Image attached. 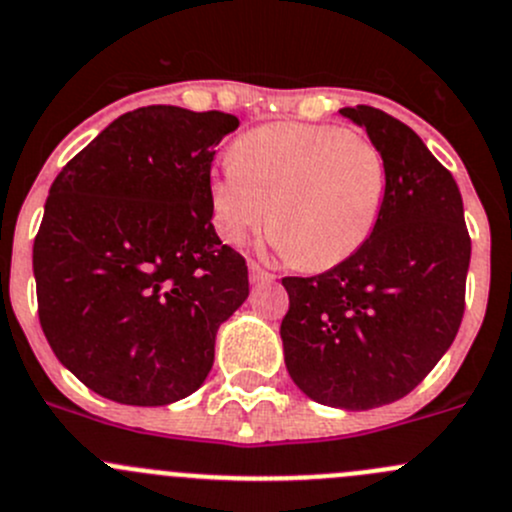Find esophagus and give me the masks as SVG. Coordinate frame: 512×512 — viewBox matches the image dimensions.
Masks as SVG:
<instances>
[{"mask_svg": "<svg viewBox=\"0 0 512 512\" xmlns=\"http://www.w3.org/2000/svg\"><path fill=\"white\" fill-rule=\"evenodd\" d=\"M247 267H250V282H252V285H260V282H270L272 280L270 272H267L262 265H257V262H250Z\"/></svg>", "mask_w": 512, "mask_h": 512, "instance_id": "34e87169", "label": "esophagus"}]
</instances>
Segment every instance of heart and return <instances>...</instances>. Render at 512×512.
Instances as JSON below:
<instances>
[{
    "label": "heart",
    "mask_w": 512,
    "mask_h": 512,
    "mask_svg": "<svg viewBox=\"0 0 512 512\" xmlns=\"http://www.w3.org/2000/svg\"><path fill=\"white\" fill-rule=\"evenodd\" d=\"M385 187V160L367 137L332 124H265L245 132L212 177V225L240 245L270 222L295 265L332 270L372 237Z\"/></svg>",
    "instance_id": "obj_1"
}]
</instances>
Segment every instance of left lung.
<instances>
[{"mask_svg": "<svg viewBox=\"0 0 512 512\" xmlns=\"http://www.w3.org/2000/svg\"><path fill=\"white\" fill-rule=\"evenodd\" d=\"M340 114L382 152V215L350 260L282 280L290 310L280 337L287 372L307 398L370 410L418 388L453 345L470 237L453 175L408 124L367 104Z\"/></svg>", "mask_w": 512, "mask_h": 512, "instance_id": "left-lung-1", "label": "left lung"}]
</instances>
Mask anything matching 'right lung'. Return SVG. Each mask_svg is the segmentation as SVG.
<instances>
[{
	"mask_svg": "<svg viewBox=\"0 0 512 512\" xmlns=\"http://www.w3.org/2000/svg\"><path fill=\"white\" fill-rule=\"evenodd\" d=\"M235 114L152 104L104 127L49 187L34 240L39 322L57 360L122 405H170L215 362L247 300L245 257L212 227L215 147Z\"/></svg>",
	"mask_w": 512,
	"mask_h": 512,
	"instance_id": "obj_1",
	"label": "right lung"
}]
</instances>
